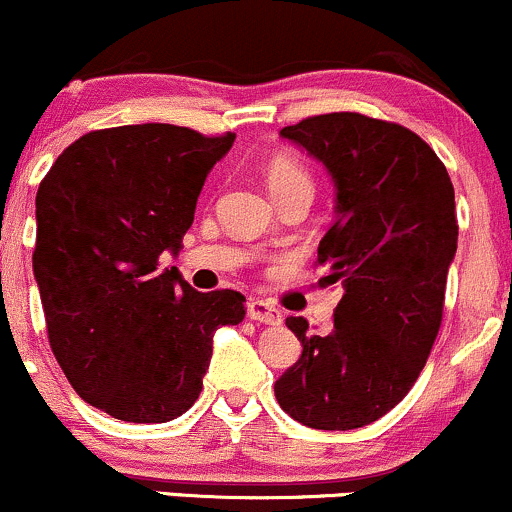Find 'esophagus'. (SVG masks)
<instances>
[{
	"label": "esophagus",
	"instance_id": "1",
	"mask_svg": "<svg viewBox=\"0 0 512 512\" xmlns=\"http://www.w3.org/2000/svg\"><path fill=\"white\" fill-rule=\"evenodd\" d=\"M248 315H250V320L262 322V325H281V320H284L279 313V308H274V305L267 301H260V298L250 301Z\"/></svg>",
	"mask_w": 512,
	"mask_h": 512
}]
</instances>
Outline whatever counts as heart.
I'll return each mask as SVG.
<instances>
[{"label":"heart","instance_id":"b5f03b06","mask_svg":"<svg viewBox=\"0 0 512 512\" xmlns=\"http://www.w3.org/2000/svg\"><path fill=\"white\" fill-rule=\"evenodd\" d=\"M267 182H269V190L274 192V190H281V187H291V185H310V178L296 161H289V158H276L272 166L267 168Z\"/></svg>","mask_w":512,"mask_h":512}]
</instances>
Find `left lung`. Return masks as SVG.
Instances as JSON below:
<instances>
[{
  "instance_id": "left-lung-1",
  "label": "left lung",
  "mask_w": 512,
  "mask_h": 512,
  "mask_svg": "<svg viewBox=\"0 0 512 512\" xmlns=\"http://www.w3.org/2000/svg\"><path fill=\"white\" fill-rule=\"evenodd\" d=\"M325 166L334 223L317 248L325 284H342L334 327L286 317L303 354L274 383L298 424L351 431L378 421L416 383L443 320L457 250L455 190L424 139L358 113L308 117L281 129Z\"/></svg>"
}]
</instances>
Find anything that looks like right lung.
Returning a JSON list of instances; mask_svg holds the SVG:
<instances>
[{
  "instance_id": "1",
  "label": "right lung",
  "mask_w": 512,
  "mask_h": 512,
  "mask_svg": "<svg viewBox=\"0 0 512 512\" xmlns=\"http://www.w3.org/2000/svg\"><path fill=\"white\" fill-rule=\"evenodd\" d=\"M236 134L125 125L88 132L57 156L35 197L33 274L52 354L91 407L166 424L195 404L214 332L245 317V296L199 293L178 267L197 197Z\"/></svg>"
}]
</instances>
